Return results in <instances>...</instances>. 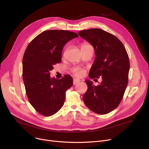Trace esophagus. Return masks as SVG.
<instances>
[{"label":"esophagus","mask_w":149,"mask_h":149,"mask_svg":"<svg viewBox=\"0 0 149 149\" xmlns=\"http://www.w3.org/2000/svg\"><path fill=\"white\" fill-rule=\"evenodd\" d=\"M80 81V80L79 79H74V81H73V84L74 85H76V84H77L78 83H79Z\"/></svg>","instance_id":"34e87169"}]
</instances>
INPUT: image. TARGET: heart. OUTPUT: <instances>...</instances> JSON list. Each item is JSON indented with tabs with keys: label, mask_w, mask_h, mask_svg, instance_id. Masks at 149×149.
<instances>
[{
	"label": "heart",
	"mask_w": 149,
	"mask_h": 149,
	"mask_svg": "<svg viewBox=\"0 0 149 149\" xmlns=\"http://www.w3.org/2000/svg\"><path fill=\"white\" fill-rule=\"evenodd\" d=\"M91 45L89 44H88V43H84L82 44L81 45V48H86V47H88V46H90ZM72 72H74L76 75L79 76V77H81L83 75V70L80 68H75L72 69Z\"/></svg>",
	"instance_id": "b5f03b06"
}]
</instances>
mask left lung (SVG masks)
<instances>
[{
    "label": "left lung",
    "mask_w": 149,
    "mask_h": 149,
    "mask_svg": "<svg viewBox=\"0 0 149 149\" xmlns=\"http://www.w3.org/2000/svg\"><path fill=\"white\" fill-rule=\"evenodd\" d=\"M78 34L95 49L96 57L89 77L91 79L95 77L94 80L102 79L97 86L93 85L91 80L85 81L88 90L83 101L93 112L107 114L118 106L126 91L130 68L127 52L118 38L104 30L85 29Z\"/></svg>",
    "instance_id": "obj_1"
}]
</instances>
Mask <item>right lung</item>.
<instances>
[{"mask_svg": "<svg viewBox=\"0 0 149 149\" xmlns=\"http://www.w3.org/2000/svg\"><path fill=\"white\" fill-rule=\"evenodd\" d=\"M65 30L45 31L28 45L22 60V75L29 102L40 114L50 116L64 104L66 91L72 86L71 76L51 78L53 66L61 61L65 44L78 37Z\"/></svg>", "mask_w": 149, "mask_h": 149, "instance_id": "right-lung-1", "label": "right lung"}]
</instances>
